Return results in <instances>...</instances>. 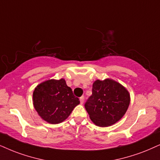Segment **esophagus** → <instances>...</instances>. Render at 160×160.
<instances>
[{
	"mask_svg": "<svg viewBox=\"0 0 160 160\" xmlns=\"http://www.w3.org/2000/svg\"><path fill=\"white\" fill-rule=\"evenodd\" d=\"M80 104H83L84 102V97L82 96L81 98H80Z\"/></svg>",
	"mask_w": 160,
	"mask_h": 160,
	"instance_id": "34e87169",
	"label": "esophagus"
}]
</instances>
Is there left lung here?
I'll return each mask as SVG.
<instances>
[{
  "label": "left lung",
  "instance_id": "obj_1",
  "mask_svg": "<svg viewBox=\"0 0 160 160\" xmlns=\"http://www.w3.org/2000/svg\"><path fill=\"white\" fill-rule=\"evenodd\" d=\"M130 94L116 80H95L92 95L85 104L91 120L99 127H108L118 122L130 104Z\"/></svg>",
  "mask_w": 160,
  "mask_h": 160
}]
</instances>
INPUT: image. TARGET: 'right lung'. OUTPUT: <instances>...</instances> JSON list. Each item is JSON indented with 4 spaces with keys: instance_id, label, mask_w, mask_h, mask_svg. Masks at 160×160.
Instances as JSON below:
<instances>
[{
    "instance_id": "1",
    "label": "right lung",
    "mask_w": 160,
    "mask_h": 160,
    "mask_svg": "<svg viewBox=\"0 0 160 160\" xmlns=\"http://www.w3.org/2000/svg\"><path fill=\"white\" fill-rule=\"evenodd\" d=\"M32 97L34 108L38 115L51 124L63 122L80 104L79 99L74 97L63 78L40 82L35 87Z\"/></svg>"
}]
</instances>
